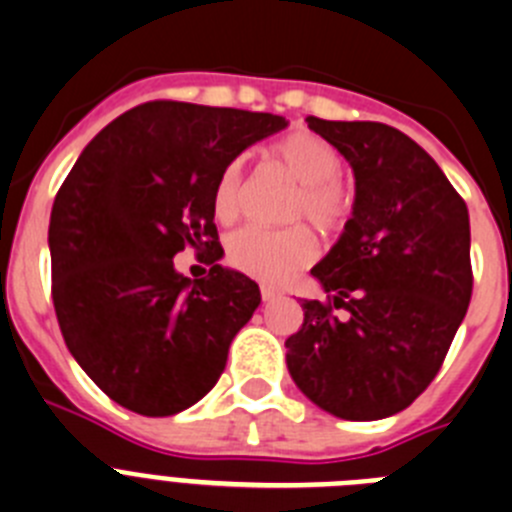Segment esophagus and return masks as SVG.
Masks as SVG:
<instances>
[{"label": "esophagus", "instance_id": "34e87169", "mask_svg": "<svg viewBox=\"0 0 512 512\" xmlns=\"http://www.w3.org/2000/svg\"><path fill=\"white\" fill-rule=\"evenodd\" d=\"M276 297H281L279 289L271 287V284H261V299H264V302H271V299Z\"/></svg>", "mask_w": 512, "mask_h": 512}]
</instances>
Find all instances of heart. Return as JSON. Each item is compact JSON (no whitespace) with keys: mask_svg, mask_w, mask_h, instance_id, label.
<instances>
[{"mask_svg":"<svg viewBox=\"0 0 512 512\" xmlns=\"http://www.w3.org/2000/svg\"><path fill=\"white\" fill-rule=\"evenodd\" d=\"M271 159L294 180L281 218L309 220L322 233L345 228L355 208L353 190L342 182L340 149L314 131H292L269 147ZM243 210V162L231 159L213 187V215L220 223H236ZM317 256V241L307 225L284 228L248 225L225 243V259L233 269L261 281H281L304 269Z\"/></svg>","mask_w":512,"mask_h":512,"instance_id":"1","label":"heart"}]
</instances>
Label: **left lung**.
<instances>
[{
    "label": "left lung",
    "instance_id": "left-lung-1",
    "mask_svg": "<svg viewBox=\"0 0 512 512\" xmlns=\"http://www.w3.org/2000/svg\"><path fill=\"white\" fill-rule=\"evenodd\" d=\"M307 124L353 164L355 208L312 269L327 299L302 302L304 322L287 340L289 373L340 419H386L437 378L470 307V215L403 131L317 116Z\"/></svg>",
    "mask_w": 512,
    "mask_h": 512
}]
</instances>
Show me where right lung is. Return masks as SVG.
<instances>
[{
	"label": "right lung",
	"instance_id": "add662e5",
	"mask_svg": "<svg viewBox=\"0 0 512 512\" xmlns=\"http://www.w3.org/2000/svg\"><path fill=\"white\" fill-rule=\"evenodd\" d=\"M287 119L182 101L139 103L83 149L50 213L53 304L70 355L111 401L172 416L218 383L259 284L218 264L220 170ZM211 266L190 282L171 256Z\"/></svg>",
	"mask_w": 512,
	"mask_h": 512
}]
</instances>
